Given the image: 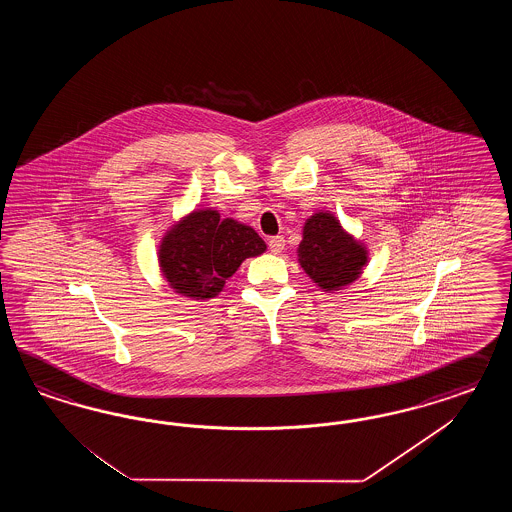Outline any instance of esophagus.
I'll return each mask as SVG.
<instances>
[{
	"mask_svg": "<svg viewBox=\"0 0 512 512\" xmlns=\"http://www.w3.org/2000/svg\"><path fill=\"white\" fill-rule=\"evenodd\" d=\"M283 248H285V238L283 236H272L270 240H268V249L272 251V253H281L283 251Z\"/></svg>",
	"mask_w": 512,
	"mask_h": 512,
	"instance_id": "esophagus-1",
	"label": "esophagus"
}]
</instances>
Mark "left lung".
I'll return each instance as SVG.
<instances>
[{
  "mask_svg": "<svg viewBox=\"0 0 512 512\" xmlns=\"http://www.w3.org/2000/svg\"><path fill=\"white\" fill-rule=\"evenodd\" d=\"M298 263L325 291H340L362 274L368 251L328 212H319L306 221L298 246Z\"/></svg>",
  "mask_w": 512,
  "mask_h": 512,
  "instance_id": "1",
  "label": "left lung"
}]
</instances>
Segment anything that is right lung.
Instances as JSON below:
<instances>
[{"instance_id":"add662e5","label":"right lung","mask_w":512,"mask_h":512,"mask_svg":"<svg viewBox=\"0 0 512 512\" xmlns=\"http://www.w3.org/2000/svg\"><path fill=\"white\" fill-rule=\"evenodd\" d=\"M266 244L251 227L216 210H195L165 234L159 246V266L180 295L206 300L221 293L248 257L261 255Z\"/></svg>"}]
</instances>
